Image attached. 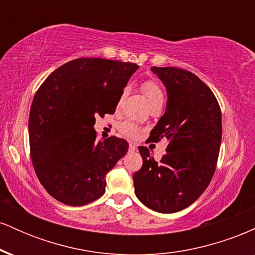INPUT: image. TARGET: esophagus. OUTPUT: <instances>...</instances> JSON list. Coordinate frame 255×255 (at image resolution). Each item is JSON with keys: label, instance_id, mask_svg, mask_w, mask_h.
I'll use <instances>...</instances> for the list:
<instances>
[{"label": "esophagus", "instance_id": "34e87169", "mask_svg": "<svg viewBox=\"0 0 255 255\" xmlns=\"http://www.w3.org/2000/svg\"><path fill=\"white\" fill-rule=\"evenodd\" d=\"M136 150V146L134 144H130L129 145V151H135Z\"/></svg>", "mask_w": 255, "mask_h": 255}]
</instances>
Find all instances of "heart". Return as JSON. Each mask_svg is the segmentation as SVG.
I'll return each instance as SVG.
<instances>
[{
	"label": "heart",
	"mask_w": 255,
	"mask_h": 255,
	"mask_svg": "<svg viewBox=\"0 0 255 255\" xmlns=\"http://www.w3.org/2000/svg\"><path fill=\"white\" fill-rule=\"evenodd\" d=\"M140 89H141L142 93H144V96L146 97V101H147V103L150 104V107L152 104L160 103V102L163 103L164 96H163L162 89H160L159 85H158L156 81L146 80L141 84ZM126 92H127V90H125L124 92H122L121 97H120L119 104L121 103L122 98L125 97ZM119 131L120 134L124 135L125 137H128V139H135V137L139 136L140 133H141V127L131 121H124L119 125Z\"/></svg>",
	"instance_id": "1"
}]
</instances>
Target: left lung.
Returning <instances> with one entry per match:
<instances>
[{"mask_svg":"<svg viewBox=\"0 0 255 255\" xmlns=\"http://www.w3.org/2000/svg\"><path fill=\"white\" fill-rule=\"evenodd\" d=\"M168 93L166 110L148 140H168L159 162L140 146L142 166L133 175L137 199L162 213L181 211L207 188L217 165L222 113L217 98L197 75L176 67H152Z\"/></svg>","mask_w":255,"mask_h":255,"instance_id":"8db88e82","label":"left lung"}]
</instances>
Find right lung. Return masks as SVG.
<instances>
[{"instance_id": "obj_1", "label": "right lung", "mask_w": 255, "mask_h": 255, "mask_svg": "<svg viewBox=\"0 0 255 255\" xmlns=\"http://www.w3.org/2000/svg\"><path fill=\"white\" fill-rule=\"evenodd\" d=\"M139 66L81 57L58 67L34 95L30 154L40 183L60 203L83 206L105 192V175L128 151L118 136L96 141V118L114 114Z\"/></svg>"}]
</instances>
